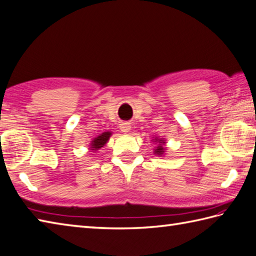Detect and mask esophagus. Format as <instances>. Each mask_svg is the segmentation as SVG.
<instances>
[{
  "label": "esophagus",
  "mask_w": 256,
  "mask_h": 256,
  "mask_svg": "<svg viewBox=\"0 0 256 256\" xmlns=\"http://www.w3.org/2000/svg\"><path fill=\"white\" fill-rule=\"evenodd\" d=\"M130 128H132V126H130V124H128V122L120 124V130L122 132H129Z\"/></svg>",
  "instance_id": "obj_1"
}]
</instances>
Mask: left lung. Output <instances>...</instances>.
I'll use <instances>...</instances> for the list:
<instances>
[{
    "label": "left lung",
    "instance_id": "1",
    "mask_svg": "<svg viewBox=\"0 0 256 256\" xmlns=\"http://www.w3.org/2000/svg\"><path fill=\"white\" fill-rule=\"evenodd\" d=\"M159 142H160V144L157 147V149L154 150V154H162L164 152V140L161 139V140H159Z\"/></svg>",
    "mask_w": 256,
    "mask_h": 256
}]
</instances>
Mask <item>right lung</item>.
<instances>
[{
    "label": "right lung",
    "instance_id": "obj_1",
    "mask_svg": "<svg viewBox=\"0 0 256 256\" xmlns=\"http://www.w3.org/2000/svg\"><path fill=\"white\" fill-rule=\"evenodd\" d=\"M110 136H112V132H102L100 136H98L97 138H95L92 142L90 150L96 151L98 149H100L102 147H104V144L108 142V139Z\"/></svg>",
    "mask_w": 256,
    "mask_h": 256
}]
</instances>
